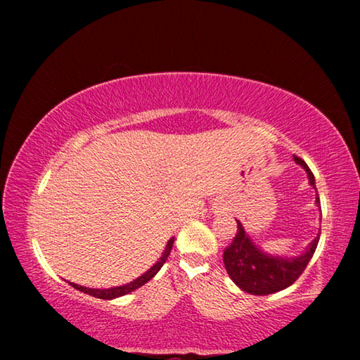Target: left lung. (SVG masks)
Returning a JSON list of instances; mask_svg holds the SVG:
<instances>
[{
  "label": "left lung",
  "mask_w": 360,
  "mask_h": 360,
  "mask_svg": "<svg viewBox=\"0 0 360 360\" xmlns=\"http://www.w3.org/2000/svg\"><path fill=\"white\" fill-rule=\"evenodd\" d=\"M295 163H298L308 174L309 184L316 188L314 174L308 168L300 157L294 155ZM316 205L321 210L319 197H316ZM236 235L229 248L224 251V265L229 276L241 290L252 295H268L283 290L294 284L311 260L319 243V235L309 243L307 251L295 257H281L262 251L249 238L240 221H236Z\"/></svg>",
  "instance_id": "1"
}]
</instances>
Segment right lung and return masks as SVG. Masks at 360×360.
<instances>
[{
  "label": "right lung",
  "instance_id": "1",
  "mask_svg": "<svg viewBox=\"0 0 360 360\" xmlns=\"http://www.w3.org/2000/svg\"><path fill=\"white\" fill-rule=\"evenodd\" d=\"M173 243H174V238H172L168 241V245L165 248V251H163L162 257L158 259L154 265H152L148 271L143 273L141 276L133 279L131 283L129 284H124V285H117V288H109V289H90V288H84V285H79V284H75V283H70L72 288L84 292V294H89L92 297H96V298H103V300H112V298H117V297H122V295H127L130 294V292L136 290L138 288H141V285H144L146 283L149 281V279L154 278L158 270L163 266V264H165L169 252H172V248H173Z\"/></svg>",
  "mask_w": 360,
  "mask_h": 360
}]
</instances>
